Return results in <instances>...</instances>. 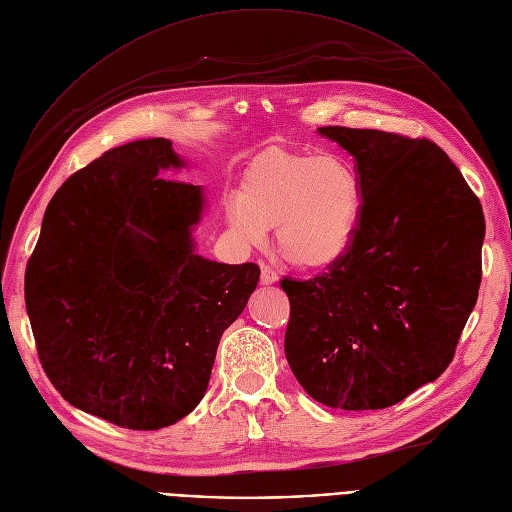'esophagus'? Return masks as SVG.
<instances>
[{
    "label": "esophagus",
    "instance_id": "34e87169",
    "mask_svg": "<svg viewBox=\"0 0 512 512\" xmlns=\"http://www.w3.org/2000/svg\"><path fill=\"white\" fill-rule=\"evenodd\" d=\"M276 282H278V274L272 270L270 265L261 263V284H263V286H272V284H276Z\"/></svg>",
    "mask_w": 512,
    "mask_h": 512
}]
</instances>
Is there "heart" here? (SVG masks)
Returning <instances> with one entry per match:
<instances>
[{
	"label": "heart",
	"mask_w": 512,
	"mask_h": 512,
	"mask_svg": "<svg viewBox=\"0 0 512 512\" xmlns=\"http://www.w3.org/2000/svg\"><path fill=\"white\" fill-rule=\"evenodd\" d=\"M363 209L361 180L344 159L267 149L242 172L226 220L247 247H261L267 228L276 226L278 249L290 265L328 270L353 249Z\"/></svg>",
	"instance_id": "heart-1"
}]
</instances>
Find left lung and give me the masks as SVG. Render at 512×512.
I'll return each mask as SVG.
<instances>
[{
	"label": "left lung",
	"instance_id": "1",
	"mask_svg": "<svg viewBox=\"0 0 512 512\" xmlns=\"http://www.w3.org/2000/svg\"><path fill=\"white\" fill-rule=\"evenodd\" d=\"M357 161L365 209L348 255L290 301L284 353L294 378L332 409L396 405L438 380L477 303L481 205L432 141L324 126Z\"/></svg>",
	"mask_w": 512,
	"mask_h": 512
}]
</instances>
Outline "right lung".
<instances>
[{"instance_id": "1", "label": "right lung", "mask_w": 512, "mask_h": 512, "mask_svg": "<svg viewBox=\"0 0 512 512\" xmlns=\"http://www.w3.org/2000/svg\"><path fill=\"white\" fill-rule=\"evenodd\" d=\"M168 139L134 141L72 174L47 205L24 301L49 382L72 407L128 429L186 417L220 338L259 282L255 263L197 253L203 186Z\"/></svg>"}]
</instances>
